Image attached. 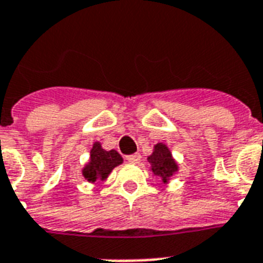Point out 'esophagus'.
I'll return each instance as SVG.
<instances>
[{
	"mask_svg": "<svg viewBox=\"0 0 263 263\" xmlns=\"http://www.w3.org/2000/svg\"><path fill=\"white\" fill-rule=\"evenodd\" d=\"M126 160L129 162H132V164H138V162L141 161V156L138 155V153H136V155H130L127 156Z\"/></svg>",
	"mask_w": 263,
	"mask_h": 263,
	"instance_id": "esophagus-1",
	"label": "esophagus"
}]
</instances>
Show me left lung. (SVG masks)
<instances>
[{
    "instance_id": "left-lung-1",
    "label": "left lung",
    "mask_w": 263,
    "mask_h": 263,
    "mask_svg": "<svg viewBox=\"0 0 263 263\" xmlns=\"http://www.w3.org/2000/svg\"><path fill=\"white\" fill-rule=\"evenodd\" d=\"M147 162L151 164L153 175L158 176L164 184L168 183L176 172H179L177 162L175 161L169 147L162 142H158L153 146V153L147 157Z\"/></svg>"
}]
</instances>
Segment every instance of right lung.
Masks as SVG:
<instances>
[{
  "label": "right lung",
  "mask_w": 263,
  "mask_h": 263,
  "mask_svg": "<svg viewBox=\"0 0 263 263\" xmlns=\"http://www.w3.org/2000/svg\"><path fill=\"white\" fill-rule=\"evenodd\" d=\"M123 162V158L121 157L118 152L111 149V151H105L102 147L101 142H94L90 152V160L82 169V175L87 181L95 183L97 180L105 181L111 173V171L116 166L121 165Z\"/></svg>",
  "instance_id": "add662e5"
}]
</instances>
